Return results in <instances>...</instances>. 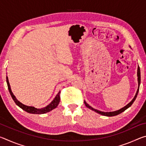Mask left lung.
<instances>
[{
  "instance_id": "8db88e82",
  "label": "left lung",
  "mask_w": 146,
  "mask_h": 146,
  "mask_svg": "<svg viewBox=\"0 0 146 146\" xmlns=\"http://www.w3.org/2000/svg\"><path fill=\"white\" fill-rule=\"evenodd\" d=\"M131 48V47H130ZM137 76H138V90L137 91V93H136V95L135 96V97L133 98V99L131 101V102L127 104L124 107L122 108V109H120V110H118L117 111H112V112H103V111H100L99 110H95V109L93 108L92 107H91V106L88 104L86 102V101H84V104L86 106L87 108H88L89 109H90V110L94 111L97 112V113H99V114L104 115V116H107V117H113V116H116L117 115H119L120 113H122L123 111H124L125 110H127L128 108H129L133 104V103L134 102V101L135 100L136 98L137 97V95H138V91H139V87H140V68L139 66L138 67V70H137Z\"/></svg>"
}]
</instances>
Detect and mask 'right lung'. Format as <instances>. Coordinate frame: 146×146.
Masks as SVG:
<instances>
[{
  "mask_svg": "<svg viewBox=\"0 0 146 146\" xmlns=\"http://www.w3.org/2000/svg\"><path fill=\"white\" fill-rule=\"evenodd\" d=\"M6 82H7V84H8V90L9 91V93H10V95L11 96L12 98H13V100H14V102H15L16 104L19 107H20L21 109H23V110H24L25 111L28 112L29 113H32V114H44V113L49 112L50 111L53 110V109L56 108V107H57V106L58 105L59 102H60V91H59L57 95H56V97H55V98H54L52 102H51L49 105L47 106L45 108L38 109V108H35V107H33V106H26V105L23 104H22L21 102H20L16 98L15 96L13 95V93H12L10 85H9V83L8 76H6Z\"/></svg>",
  "mask_w": 146,
  "mask_h": 146,
  "instance_id": "right-lung-1",
  "label": "right lung"
}]
</instances>
